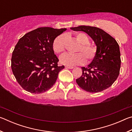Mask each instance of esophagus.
Here are the masks:
<instances>
[{
  "instance_id": "esophagus-1",
  "label": "esophagus",
  "mask_w": 132,
  "mask_h": 132,
  "mask_svg": "<svg viewBox=\"0 0 132 132\" xmlns=\"http://www.w3.org/2000/svg\"><path fill=\"white\" fill-rule=\"evenodd\" d=\"M65 68H67V69H73V66H66Z\"/></svg>"
}]
</instances>
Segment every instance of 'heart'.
<instances>
[{
  "label": "heart",
  "mask_w": 132,
  "mask_h": 132,
  "mask_svg": "<svg viewBox=\"0 0 132 132\" xmlns=\"http://www.w3.org/2000/svg\"><path fill=\"white\" fill-rule=\"evenodd\" d=\"M76 38L79 44L77 53L76 54L64 53L60 56V62L62 64L71 66L83 63L85 58L87 62H90L95 56L97 48L89 44L90 39L87 35L84 33L79 32L76 34ZM66 37L63 35L58 36L53 42V49L56 53H61L65 50Z\"/></svg>",
  "instance_id": "b5f03b06"
}]
</instances>
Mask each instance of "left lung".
Returning a JSON list of instances; mask_svg holds the SVG:
<instances>
[{
    "instance_id": "1",
    "label": "left lung",
    "mask_w": 132,
    "mask_h": 132,
    "mask_svg": "<svg viewBox=\"0 0 132 132\" xmlns=\"http://www.w3.org/2000/svg\"><path fill=\"white\" fill-rule=\"evenodd\" d=\"M87 33L97 46V53L87 68L82 67V75L76 79L80 88L90 93H98L112 86L119 75L120 53L117 41L102 29L80 26L71 27Z\"/></svg>"
}]
</instances>
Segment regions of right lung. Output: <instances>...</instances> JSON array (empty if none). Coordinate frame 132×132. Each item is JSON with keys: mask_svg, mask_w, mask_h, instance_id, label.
Wrapping results in <instances>:
<instances>
[{"mask_svg": "<svg viewBox=\"0 0 132 132\" xmlns=\"http://www.w3.org/2000/svg\"><path fill=\"white\" fill-rule=\"evenodd\" d=\"M66 30L40 27L19 40L12 53L11 67L17 81L24 90L42 93L55 83L64 66L57 65L59 59L53 51V42Z\"/></svg>", "mask_w": 132, "mask_h": 132, "instance_id": "obj_1", "label": "right lung"}]
</instances>
